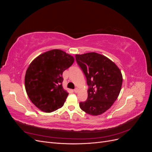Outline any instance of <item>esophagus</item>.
I'll return each mask as SVG.
<instances>
[{"mask_svg":"<svg viewBox=\"0 0 152 152\" xmlns=\"http://www.w3.org/2000/svg\"><path fill=\"white\" fill-rule=\"evenodd\" d=\"M73 91H74V93H77L78 91H79V89H78V88H75L74 90H73Z\"/></svg>","mask_w":152,"mask_h":152,"instance_id":"esophagus-1","label":"esophagus"}]
</instances>
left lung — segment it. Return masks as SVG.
Returning <instances> with one entry per match:
<instances>
[{
	"label": "left lung",
	"instance_id": "8db88e82",
	"mask_svg": "<svg viewBox=\"0 0 152 152\" xmlns=\"http://www.w3.org/2000/svg\"><path fill=\"white\" fill-rule=\"evenodd\" d=\"M75 58L89 86L87 99L79 103L80 108L91 115H99L117 99L122 84L121 72L112 61L98 53L76 54Z\"/></svg>",
	"mask_w": 152,
	"mask_h": 152
}]
</instances>
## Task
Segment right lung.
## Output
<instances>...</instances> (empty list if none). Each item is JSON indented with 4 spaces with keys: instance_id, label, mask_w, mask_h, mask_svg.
<instances>
[{
    "instance_id": "right-lung-1",
    "label": "right lung",
    "mask_w": 152,
    "mask_h": 152,
    "mask_svg": "<svg viewBox=\"0 0 152 152\" xmlns=\"http://www.w3.org/2000/svg\"><path fill=\"white\" fill-rule=\"evenodd\" d=\"M74 62V58L60 49L39 55L26 70L25 84L28 98L39 109L53 112L63 107L68 95L62 86L63 72Z\"/></svg>"
}]
</instances>
